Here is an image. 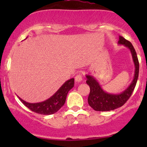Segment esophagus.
<instances>
[{
  "instance_id": "obj_1",
  "label": "esophagus",
  "mask_w": 147,
  "mask_h": 147,
  "mask_svg": "<svg viewBox=\"0 0 147 147\" xmlns=\"http://www.w3.org/2000/svg\"><path fill=\"white\" fill-rule=\"evenodd\" d=\"M75 82L78 83H78L82 82V75H81L80 74H78V75H76V76H75Z\"/></svg>"
}]
</instances>
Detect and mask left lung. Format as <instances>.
<instances>
[{
	"instance_id": "left-lung-1",
	"label": "left lung",
	"mask_w": 147,
	"mask_h": 147,
	"mask_svg": "<svg viewBox=\"0 0 147 147\" xmlns=\"http://www.w3.org/2000/svg\"><path fill=\"white\" fill-rule=\"evenodd\" d=\"M118 44L124 45L131 52L133 63L135 68L134 78L128 87L124 91L121 92V93L114 94V93L105 92L102 88L98 81L94 78V76L91 75H85L87 79L86 82L90 86V92L88 97V104L95 111L107 112V111L114 110L124 105L131 97L137 84L138 76H139V64L135 50L129 41L127 40L125 38L121 36L119 37Z\"/></svg>"
}]
</instances>
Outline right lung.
<instances>
[{"mask_svg":"<svg viewBox=\"0 0 147 147\" xmlns=\"http://www.w3.org/2000/svg\"><path fill=\"white\" fill-rule=\"evenodd\" d=\"M74 84H75L74 78L68 80L53 96L41 102L30 103L18 97L20 101L24 104V105H26L28 109L32 112L44 115H53L57 112L65 105L67 94L68 92L74 87Z\"/></svg>","mask_w":147,"mask_h":147,"instance_id":"right-lung-1","label":"right lung"}]
</instances>
